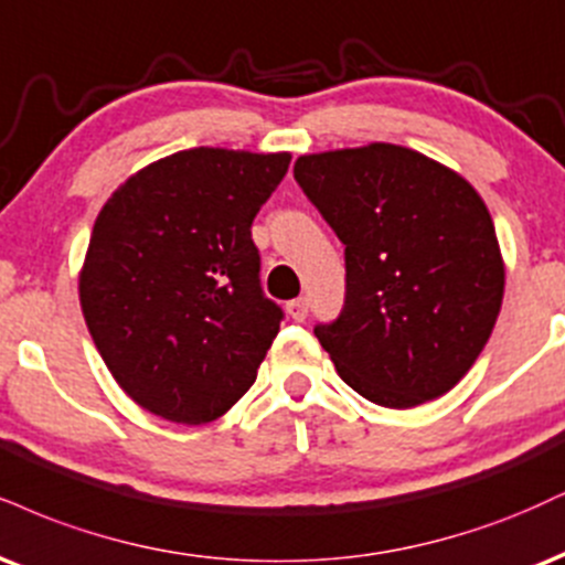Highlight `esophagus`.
Listing matches in <instances>:
<instances>
[{
	"label": "esophagus",
	"mask_w": 565,
	"mask_h": 565,
	"mask_svg": "<svg viewBox=\"0 0 565 565\" xmlns=\"http://www.w3.org/2000/svg\"><path fill=\"white\" fill-rule=\"evenodd\" d=\"M308 300H305V297H297V300H291L289 305H287V312L291 318H295V321H305V318H308Z\"/></svg>",
	"instance_id": "1"
}]
</instances>
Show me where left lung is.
I'll return each instance as SVG.
<instances>
[{"label": "left lung", "mask_w": 565, "mask_h": 565, "mask_svg": "<svg viewBox=\"0 0 565 565\" xmlns=\"http://www.w3.org/2000/svg\"><path fill=\"white\" fill-rule=\"evenodd\" d=\"M295 181L344 244V305L316 337L384 407L450 392L484 350L505 268L477 189L397 145L305 154Z\"/></svg>", "instance_id": "obj_1"}]
</instances>
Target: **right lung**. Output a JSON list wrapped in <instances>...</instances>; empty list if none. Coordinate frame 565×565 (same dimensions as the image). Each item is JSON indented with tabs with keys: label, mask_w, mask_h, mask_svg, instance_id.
I'll list each match as a JSON object with an SVG mask.
<instances>
[{
	"label": "right lung",
	"mask_w": 565,
	"mask_h": 565,
	"mask_svg": "<svg viewBox=\"0 0 565 565\" xmlns=\"http://www.w3.org/2000/svg\"><path fill=\"white\" fill-rule=\"evenodd\" d=\"M289 160L183 149L97 215L81 308L115 382L154 416L207 424L255 384L284 310L263 291L253 221Z\"/></svg>",
	"instance_id": "1"
}]
</instances>
